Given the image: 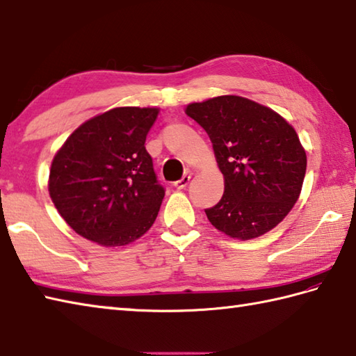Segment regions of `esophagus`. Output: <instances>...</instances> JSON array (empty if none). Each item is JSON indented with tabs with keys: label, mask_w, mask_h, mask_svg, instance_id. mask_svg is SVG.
<instances>
[{
	"label": "esophagus",
	"mask_w": 356,
	"mask_h": 356,
	"mask_svg": "<svg viewBox=\"0 0 356 356\" xmlns=\"http://www.w3.org/2000/svg\"><path fill=\"white\" fill-rule=\"evenodd\" d=\"M190 179H191L190 174H185L182 179L177 180V182H174V186H176L177 190H185V188L188 186V184H190Z\"/></svg>",
	"instance_id": "obj_1"
}]
</instances>
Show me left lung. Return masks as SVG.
<instances>
[{
    "label": "left lung",
    "instance_id": "1",
    "mask_svg": "<svg viewBox=\"0 0 356 356\" xmlns=\"http://www.w3.org/2000/svg\"><path fill=\"white\" fill-rule=\"evenodd\" d=\"M213 142L225 193L205 209L216 229L238 240L260 237L283 220L303 186L306 151L298 134L268 107L217 96L186 107Z\"/></svg>",
    "mask_w": 356,
    "mask_h": 356
}]
</instances>
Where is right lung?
<instances>
[{"label": "right lung", "instance_id": "obj_1", "mask_svg": "<svg viewBox=\"0 0 356 356\" xmlns=\"http://www.w3.org/2000/svg\"><path fill=\"white\" fill-rule=\"evenodd\" d=\"M159 108L119 107L76 128L53 157L49 193L79 236L124 246L153 226L165 190L145 148Z\"/></svg>", "mask_w": 356, "mask_h": 356}]
</instances>
